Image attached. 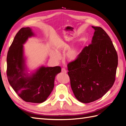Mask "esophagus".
<instances>
[{"label": "esophagus", "mask_w": 126, "mask_h": 126, "mask_svg": "<svg viewBox=\"0 0 126 126\" xmlns=\"http://www.w3.org/2000/svg\"><path fill=\"white\" fill-rule=\"evenodd\" d=\"M62 71L63 72V73H64V74L67 73V70L65 69H64V68H62Z\"/></svg>", "instance_id": "obj_1"}]
</instances>
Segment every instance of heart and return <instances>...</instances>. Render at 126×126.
<instances>
[{
	"instance_id": "b5f03b06",
	"label": "heart",
	"mask_w": 126,
	"mask_h": 126,
	"mask_svg": "<svg viewBox=\"0 0 126 126\" xmlns=\"http://www.w3.org/2000/svg\"><path fill=\"white\" fill-rule=\"evenodd\" d=\"M56 50L52 49L50 52V57L55 62H58L61 59V55L60 54L61 48L59 47H56ZM79 55V50L77 47H72L66 53V56L67 58L70 60H74L77 58Z\"/></svg>"
}]
</instances>
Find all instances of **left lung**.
<instances>
[{
  "label": "left lung",
  "instance_id": "left-lung-1",
  "mask_svg": "<svg viewBox=\"0 0 126 126\" xmlns=\"http://www.w3.org/2000/svg\"><path fill=\"white\" fill-rule=\"evenodd\" d=\"M92 27L94 32L91 44L67 65L75 96L85 104L108 92L115 81L118 66L117 53L110 38L102 28Z\"/></svg>",
  "mask_w": 126,
  "mask_h": 126
}]
</instances>
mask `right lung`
<instances>
[{"instance_id": "1", "label": "right lung", "mask_w": 126, "mask_h": 126, "mask_svg": "<svg viewBox=\"0 0 126 126\" xmlns=\"http://www.w3.org/2000/svg\"><path fill=\"white\" fill-rule=\"evenodd\" d=\"M35 36L29 27L21 28L15 36L7 57V75L10 86L26 102L42 103L46 100L54 87L59 66H41L32 74L27 71L23 45Z\"/></svg>"}]
</instances>
